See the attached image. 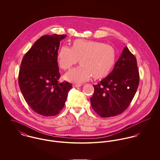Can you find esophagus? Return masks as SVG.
<instances>
[{
	"label": "esophagus",
	"instance_id": "obj_1",
	"mask_svg": "<svg viewBox=\"0 0 160 160\" xmlns=\"http://www.w3.org/2000/svg\"><path fill=\"white\" fill-rule=\"evenodd\" d=\"M82 85H81V84H73L72 85V87L73 88H78V87H81Z\"/></svg>",
	"mask_w": 160,
	"mask_h": 160
}]
</instances>
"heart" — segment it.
<instances>
[{"mask_svg": "<svg viewBox=\"0 0 160 160\" xmlns=\"http://www.w3.org/2000/svg\"><path fill=\"white\" fill-rule=\"evenodd\" d=\"M79 59L81 65L65 74L67 81L82 83L92 75L95 79L107 76L114 66L116 52L112 46L101 42L77 39L72 43V48L62 46L57 55L60 67L65 70L77 63Z\"/></svg>", "mask_w": 160, "mask_h": 160, "instance_id": "heart-1", "label": "heart"}]
</instances>
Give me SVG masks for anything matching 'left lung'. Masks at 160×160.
Returning a JSON list of instances; mask_svg holds the SVG:
<instances>
[{
	"label": "left lung",
	"instance_id": "8db88e82",
	"mask_svg": "<svg viewBox=\"0 0 160 160\" xmlns=\"http://www.w3.org/2000/svg\"><path fill=\"white\" fill-rule=\"evenodd\" d=\"M139 84L135 56L125 47L113 71L97 85L91 98L92 107L102 118L122 113L132 100Z\"/></svg>",
	"mask_w": 160,
	"mask_h": 160
}]
</instances>
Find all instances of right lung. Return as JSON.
I'll return each mask as SVG.
<instances>
[{
  "label": "right lung",
  "instance_id": "obj_1",
  "mask_svg": "<svg viewBox=\"0 0 160 160\" xmlns=\"http://www.w3.org/2000/svg\"><path fill=\"white\" fill-rule=\"evenodd\" d=\"M67 35H45L39 38L24 55L18 76L23 97L38 114H58L65 105L72 85L58 82L60 77L57 62L60 41Z\"/></svg>",
  "mask_w": 160,
  "mask_h": 160
}]
</instances>
